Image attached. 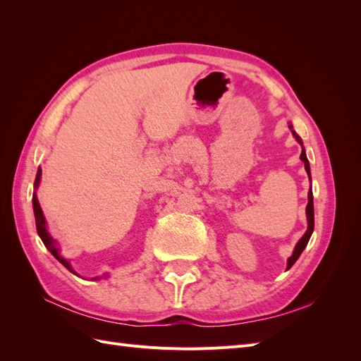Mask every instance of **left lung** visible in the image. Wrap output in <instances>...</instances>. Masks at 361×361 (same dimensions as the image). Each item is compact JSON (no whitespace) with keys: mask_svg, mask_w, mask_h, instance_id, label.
Listing matches in <instances>:
<instances>
[{"mask_svg":"<svg viewBox=\"0 0 361 361\" xmlns=\"http://www.w3.org/2000/svg\"><path fill=\"white\" fill-rule=\"evenodd\" d=\"M289 129L292 130V135L295 137V140H297L298 143L301 145V149H302V150H301V157H300V159L304 162V169H305V171H307V174H309V179H310V182H312L310 164H309L307 155H305V149H304V146H302V140H301V137H300L297 133H295L292 125H289ZM307 199H309V203H307V206H305V215H307V231H305V233L302 235V238H301L300 241L297 243V245H295L292 256L288 259V267H286V269H290V267L295 264V262H297V259H298V257H300V255L302 253V250L305 248V245H307L309 239H310V236H312V233H313V228H314V212H313V192H312V187H310V190H309Z\"/></svg>","mask_w":361,"mask_h":361,"instance_id":"left-lung-1","label":"left lung"}]
</instances>
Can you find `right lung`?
Returning <instances> with one entry per match:
<instances>
[{
  "mask_svg": "<svg viewBox=\"0 0 361 361\" xmlns=\"http://www.w3.org/2000/svg\"><path fill=\"white\" fill-rule=\"evenodd\" d=\"M40 179H42V169L39 167L37 174H36V180H35V192H32V211H35L37 233H39V236H40V239H42V243L45 244V247L51 251V255H52L54 257H56L64 268H68V269L72 272V274L81 277V276L78 274V272H76V271L72 268L71 262H69L68 259H64V257L60 255V245H59V243H57V239H54V238L51 236V233L48 232V224H47V220H45V215H43V211H42L40 203H39V200H37V195H36V191H37V188H39ZM104 277L106 279L108 276L105 274ZM81 279H82V277H81ZM99 279H101V277H94V279H92V280H99Z\"/></svg>",
  "mask_w": 361,
  "mask_h": 361,
  "instance_id": "add662e5",
  "label": "right lung"
}]
</instances>
